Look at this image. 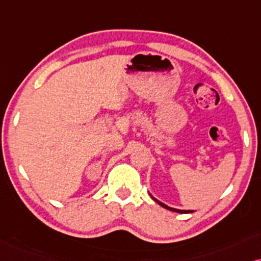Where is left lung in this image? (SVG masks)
Here are the masks:
<instances>
[{
	"mask_svg": "<svg viewBox=\"0 0 261 261\" xmlns=\"http://www.w3.org/2000/svg\"><path fill=\"white\" fill-rule=\"evenodd\" d=\"M150 196H151V194H150ZM151 198L156 201V203L160 204V205H161L162 207H165V209H167V210H171V211H174V213H180V214H189V213H193V210H179V209H174V207H171V206L166 205V204L161 203V201L158 200V199H156V198H154L152 196H151Z\"/></svg>",
	"mask_w": 261,
	"mask_h": 261,
	"instance_id": "left-lung-1",
	"label": "left lung"
}]
</instances>
